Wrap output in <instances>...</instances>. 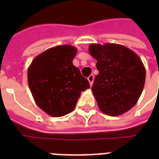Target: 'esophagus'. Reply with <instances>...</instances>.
Segmentation results:
<instances>
[{
    "label": "esophagus",
    "mask_w": 159,
    "mask_h": 159,
    "mask_svg": "<svg viewBox=\"0 0 159 159\" xmlns=\"http://www.w3.org/2000/svg\"><path fill=\"white\" fill-rule=\"evenodd\" d=\"M87 79H88V81H89L90 82V85L91 86H92V83H93V80H94V76L93 75H90L89 77H87Z\"/></svg>",
    "instance_id": "esophagus-1"
}]
</instances>
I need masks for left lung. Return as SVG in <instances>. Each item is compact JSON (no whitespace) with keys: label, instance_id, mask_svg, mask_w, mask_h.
Listing matches in <instances>:
<instances>
[{"label":"left lung","instance_id":"8db88e82","mask_svg":"<svg viewBox=\"0 0 159 159\" xmlns=\"http://www.w3.org/2000/svg\"><path fill=\"white\" fill-rule=\"evenodd\" d=\"M99 74L92 91L103 113L120 116L138 102L145 82V68L139 57L126 47L115 43L91 44Z\"/></svg>","mask_w":159,"mask_h":159}]
</instances>
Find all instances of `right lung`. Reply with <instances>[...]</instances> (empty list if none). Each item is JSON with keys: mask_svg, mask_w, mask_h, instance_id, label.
Masks as SVG:
<instances>
[{"mask_svg": "<svg viewBox=\"0 0 159 159\" xmlns=\"http://www.w3.org/2000/svg\"><path fill=\"white\" fill-rule=\"evenodd\" d=\"M77 49L70 45L51 48L36 57L28 70V82L36 104L53 117L72 112L81 92L90 87L72 64Z\"/></svg>", "mask_w": 159, "mask_h": 159, "instance_id": "right-lung-1", "label": "right lung"}]
</instances>
